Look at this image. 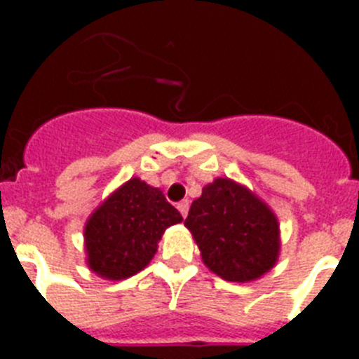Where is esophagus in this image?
<instances>
[{
    "mask_svg": "<svg viewBox=\"0 0 359 359\" xmlns=\"http://www.w3.org/2000/svg\"><path fill=\"white\" fill-rule=\"evenodd\" d=\"M189 207H190L189 199H183V201L177 203V210H180V214H182L183 217H187V214H189Z\"/></svg>",
    "mask_w": 359,
    "mask_h": 359,
    "instance_id": "34e87169",
    "label": "esophagus"
}]
</instances>
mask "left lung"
<instances>
[{
  "label": "left lung",
  "instance_id": "left-lung-1",
  "mask_svg": "<svg viewBox=\"0 0 359 359\" xmlns=\"http://www.w3.org/2000/svg\"><path fill=\"white\" fill-rule=\"evenodd\" d=\"M185 226L210 271L228 282H252L273 268L280 252L277 215L252 190L228 177L203 187Z\"/></svg>",
  "mask_w": 359,
  "mask_h": 359
}]
</instances>
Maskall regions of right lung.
<instances>
[{"instance_id": "obj_1", "label": "right lung", "mask_w": 359, "mask_h": 359, "mask_svg": "<svg viewBox=\"0 0 359 359\" xmlns=\"http://www.w3.org/2000/svg\"><path fill=\"white\" fill-rule=\"evenodd\" d=\"M182 221L160 189L131 177L86 223L88 266L109 280L133 277L151 262L163 231Z\"/></svg>"}]
</instances>
